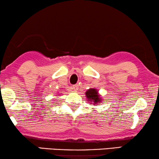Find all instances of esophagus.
I'll return each mask as SVG.
<instances>
[{
	"label": "esophagus",
	"mask_w": 159,
	"mask_h": 159,
	"mask_svg": "<svg viewBox=\"0 0 159 159\" xmlns=\"http://www.w3.org/2000/svg\"><path fill=\"white\" fill-rule=\"evenodd\" d=\"M78 88H79V87H78V84H73V85L71 86V89L74 90H77Z\"/></svg>",
	"instance_id": "1"
}]
</instances>
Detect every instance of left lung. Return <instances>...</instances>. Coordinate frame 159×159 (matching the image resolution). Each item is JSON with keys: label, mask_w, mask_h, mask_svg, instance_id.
<instances>
[{"label": "left lung", "mask_w": 159, "mask_h": 159, "mask_svg": "<svg viewBox=\"0 0 159 159\" xmlns=\"http://www.w3.org/2000/svg\"><path fill=\"white\" fill-rule=\"evenodd\" d=\"M85 95L87 98L90 100V101H93L94 105H95L96 103H98L101 101V99L99 98L100 96L98 94L97 90L95 89H90V90L87 91Z\"/></svg>", "instance_id": "left-lung-1"}]
</instances>
